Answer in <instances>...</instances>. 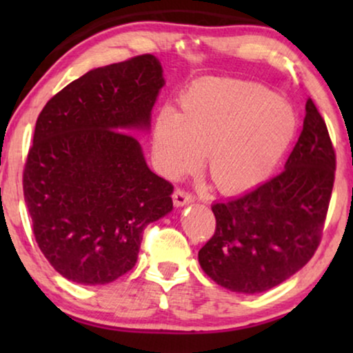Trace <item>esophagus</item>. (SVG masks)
I'll use <instances>...</instances> for the list:
<instances>
[{
	"label": "esophagus",
	"mask_w": 353,
	"mask_h": 353,
	"mask_svg": "<svg viewBox=\"0 0 353 353\" xmlns=\"http://www.w3.org/2000/svg\"><path fill=\"white\" fill-rule=\"evenodd\" d=\"M172 197H173V204H175L176 207H183V205L190 204V202L194 201L190 192H186L185 190H180V188H176V190L173 191Z\"/></svg>",
	"instance_id": "obj_1"
}]
</instances>
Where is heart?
<instances>
[{"label": "heart", "mask_w": 353, "mask_h": 353, "mask_svg": "<svg viewBox=\"0 0 353 353\" xmlns=\"http://www.w3.org/2000/svg\"><path fill=\"white\" fill-rule=\"evenodd\" d=\"M297 132L286 101L257 83L209 79L178 99L176 114L159 112L152 152L165 175L194 170L205 152V170L226 194L248 191L274 170Z\"/></svg>", "instance_id": "heart-1"}]
</instances>
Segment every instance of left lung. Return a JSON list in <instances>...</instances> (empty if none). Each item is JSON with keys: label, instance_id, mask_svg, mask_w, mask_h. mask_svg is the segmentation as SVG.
Returning a JSON list of instances; mask_svg holds the SVG:
<instances>
[{"label": "left lung", "instance_id": "obj_1", "mask_svg": "<svg viewBox=\"0 0 353 353\" xmlns=\"http://www.w3.org/2000/svg\"><path fill=\"white\" fill-rule=\"evenodd\" d=\"M336 152L308 98L303 128L284 170L245 194L212 205L215 233L199 250L207 276L230 291H268L313 257L321 241Z\"/></svg>", "mask_w": 353, "mask_h": 353}]
</instances>
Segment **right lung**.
I'll list each match as a JSON object with an SVG mask.
<instances>
[{
	"instance_id": "add662e5",
	"label": "right lung",
	"mask_w": 353,
	"mask_h": 353,
	"mask_svg": "<svg viewBox=\"0 0 353 353\" xmlns=\"http://www.w3.org/2000/svg\"><path fill=\"white\" fill-rule=\"evenodd\" d=\"M156 56L86 72L38 115L23 197L43 255L69 281L108 284L138 260L143 231L173 209L170 181L149 170L138 139L162 88Z\"/></svg>"
}]
</instances>
